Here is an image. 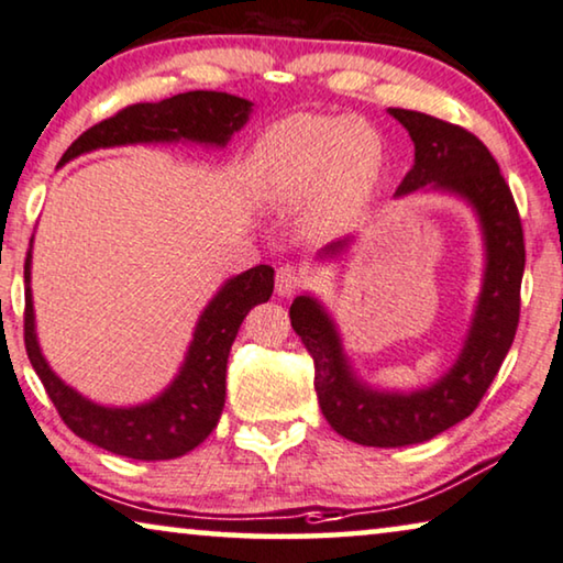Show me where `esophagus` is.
<instances>
[{
	"label": "esophagus",
	"instance_id": "34e87169",
	"mask_svg": "<svg viewBox=\"0 0 563 563\" xmlns=\"http://www.w3.org/2000/svg\"><path fill=\"white\" fill-rule=\"evenodd\" d=\"M300 285H303V273L296 265H280L275 273V292L283 298H290Z\"/></svg>",
	"mask_w": 563,
	"mask_h": 563
}]
</instances>
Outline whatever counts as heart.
I'll return each instance as SVG.
<instances>
[{
	"mask_svg": "<svg viewBox=\"0 0 563 563\" xmlns=\"http://www.w3.org/2000/svg\"><path fill=\"white\" fill-rule=\"evenodd\" d=\"M383 165V137L364 120L292 114L260 137L250 157V186L273 203L311 199L316 219L336 221L369 199Z\"/></svg>",
	"mask_w": 563,
	"mask_h": 563,
	"instance_id": "1",
	"label": "heart"
}]
</instances>
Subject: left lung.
<instances>
[{
  "instance_id": "8db88e82",
  "label": "left lung",
  "mask_w": 563,
  "mask_h": 563,
  "mask_svg": "<svg viewBox=\"0 0 563 563\" xmlns=\"http://www.w3.org/2000/svg\"><path fill=\"white\" fill-rule=\"evenodd\" d=\"M390 114L416 145V165L402 178L398 196L423 186L464 196L479 213L487 273L456 364L437 385L410 395L377 393L357 383L323 308L308 296L292 300L290 323L313 360V387L323 418L339 437L383 449L429 441L474 413L516 339L526 267L518 206L485 142L464 126L413 109H390ZM344 244L346 240L331 244L327 255H336Z\"/></svg>"
}]
</instances>
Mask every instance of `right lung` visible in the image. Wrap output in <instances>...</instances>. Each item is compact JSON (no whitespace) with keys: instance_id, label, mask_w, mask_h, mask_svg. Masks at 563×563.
Masks as SVG:
<instances>
[{"instance_id":"obj_1","label":"right lung","mask_w":563,"mask_h":563,"mask_svg":"<svg viewBox=\"0 0 563 563\" xmlns=\"http://www.w3.org/2000/svg\"><path fill=\"white\" fill-rule=\"evenodd\" d=\"M250 101L221 91H186L157 104H130L109 120L93 124L74 140L60 163L97 147L132 145V142L196 140L206 145H227L247 122ZM33 244V242H30ZM271 265L250 267L221 288L196 327L180 375L161 398L137 408H104L86 400L47 367L35 339L33 296H30V252L25 260V350L30 364L45 387L47 398L76 437L112 454L161 462L199 446L217 429L227 398V360L236 331L252 306L273 296Z\"/></svg>"}]
</instances>
